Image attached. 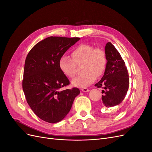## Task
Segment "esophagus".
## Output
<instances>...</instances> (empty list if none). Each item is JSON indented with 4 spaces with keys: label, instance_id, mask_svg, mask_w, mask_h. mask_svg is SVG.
Listing matches in <instances>:
<instances>
[{
    "label": "esophagus",
    "instance_id": "esophagus-1",
    "mask_svg": "<svg viewBox=\"0 0 152 152\" xmlns=\"http://www.w3.org/2000/svg\"><path fill=\"white\" fill-rule=\"evenodd\" d=\"M81 91H82V92H89V89H87V88H83V89H81Z\"/></svg>",
    "mask_w": 152,
    "mask_h": 152
}]
</instances>
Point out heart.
Instances as JSON below:
<instances>
[{"label":"heart","instance_id":"obj_1","mask_svg":"<svg viewBox=\"0 0 152 152\" xmlns=\"http://www.w3.org/2000/svg\"><path fill=\"white\" fill-rule=\"evenodd\" d=\"M72 57L62 56L59 59V68L64 75L72 78L75 75L77 65L83 64L84 74L79 75L72 80V84L77 87L85 88L92 84L96 77L102 76L107 68V58L102 48H94L93 45L82 44L72 53Z\"/></svg>","mask_w":152,"mask_h":152}]
</instances>
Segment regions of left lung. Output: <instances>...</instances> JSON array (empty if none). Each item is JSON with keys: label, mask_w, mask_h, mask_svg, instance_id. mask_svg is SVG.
I'll return each instance as SVG.
<instances>
[{"label": "left lung", "mask_w": 152, "mask_h": 152, "mask_svg": "<svg viewBox=\"0 0 152 152\" xmlns=\"http://www.w3.org/2000/svg\"><path fill=\"white\" fill-rule=\"evenodd\" d=\"M104 51L107 58V68L102 79L95 86L103 89L102 107L110 108L121 104L125 98L129 79L125 62L111 42L106 44Z\"/></svg>", "instance_id": "left-lung-1"}]
</instances>
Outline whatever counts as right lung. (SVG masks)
Returning a JSON list of instances; mask_svg holds the SVG:
<instances>
[{"label":"right lung","mask_w":152,"mask_h":152,"mask_svg":"<svg viewBox=\"0 0 152 152\" xmlns=\"http://www.w3.org/2000/svg\"><path fill=\"white\" fill-rule=\"evenodd\" d=\"M80 38L49 37L35 44L26 58L23 90L37 116L49 123L62 121L70 112L76 87L61 89L70 84L59 68V59Z\"/></svg>","instance_id":"right-lung-1"}]
</instances>
